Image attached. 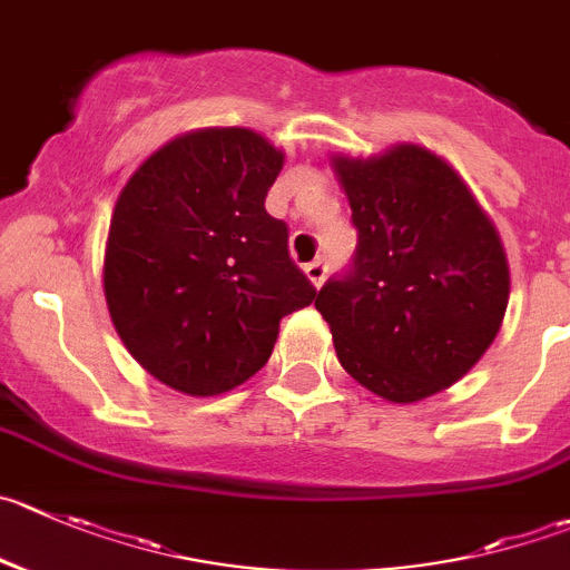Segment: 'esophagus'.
Listing matches in <instances>:
<instances>
[{"mask_svg": "<svg viewBox=\"0 0 570 570\" xmlns=\"http://www.w3.org/2000/svg\"><path fill=\"white\" fill-rule=\"evenodd\" d=\"M305 274L316 288H322V282L327 279V263L324 259H313V263L305 265Z\"/></svg>", "mask_w": 570, "mask_h": 570, "instance_id": "1", "label": "esophagus"}]
</instances>
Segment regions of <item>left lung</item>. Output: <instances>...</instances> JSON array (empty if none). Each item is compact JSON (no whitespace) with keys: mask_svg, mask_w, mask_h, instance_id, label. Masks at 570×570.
<instances>
[{"mask_svg":"<svg viewBox=\"0 0 570 570\" xmlns=\"http://www.w3.org/2000/svg\"><path fill=\"white\" fill-rule=\"evenodd\" d=\"M333 167L357 229L352 268L316 299L335 355L377 397H431L462 381L501 330V237L462 176L420 145L333 156Z\"/></svg>","mask_w":570,"mask_h":570,"instance_id":"1","label":"left lung"}]
</instances>
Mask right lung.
<instances>
[{"label":"right lung","instance_id":"right-lung-1","mask_svg":"<svg viewBox=\"0 0 570 570\" xmlns=\"http://www.w3.org/2000/svg\"><path fill=\"white\" fill-rule=\"evenodd\" d=\"M285 154L248 128L161 145L122 187L102 291L117 335L156 381L213 397L265 366L279 322L316 299L265 213Z\"/></svg>","mask_w":570,"mask_h":570}]
</instances>
